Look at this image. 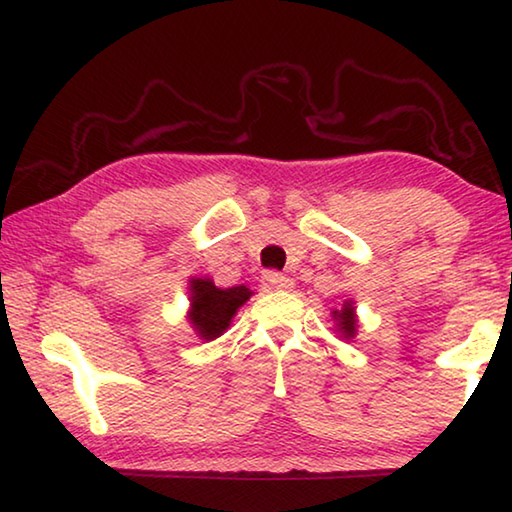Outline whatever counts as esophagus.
I'll use <instances>...</instances> for the list:
<instances>
[{
  "label": "esophagus",
  "instance_id": "esophagus-1",
  "mask_svg": "<svg viewBox=\"0 0 512 512\" xmlns=\"http://www.w3.org/2000/svg\"><path fill=\"white\" fill-rule=\"evenodd\" d=\"M261 281H263L265 288H272V290H290L292 288V279H288L286 274L274 272V270L263 272Z\"/></svg>",
  "mask_w": 512,
  "mask_h": 512
}]
</instances>
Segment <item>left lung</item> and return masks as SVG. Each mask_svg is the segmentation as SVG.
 Masks as SVG:
<instances>
[{"mask_svg": "<svg viewBox=\"0 0 512 512\" xmlns=\"http://www.w3.org/2000/svg\"><path fill=\"white\" fill-rule=\"evenodd\" d=\"M333 317L338 320V331L342 333V338H354L356 335V315H354V306L347 304L342 306V311H333Z\"/></svg>", "mask_w": 512, "mask_h": 512, "instance_id": "1", "label": "left lung"}]
</instances>
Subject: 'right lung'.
Here are the masks:
<instances>
[{
  "label": "right lung",
  "mask_w": 512,
  "mask_h": 512,
  "mask_svg": "<svg viewBox=\"0 0 512 512\" xmlns=\"http://www.w3.org/2000/svg\"><path fill=\"white\" fill-rule=\"evenodd\" d=\"M190 290V322L204 340H213L217 335H222V331H226V326H229L231 317L251 297V290L247 286L220 290L215 288L211 279H192Z\"/></svg>",
  "instance_id": "1"
}]
</instances>
